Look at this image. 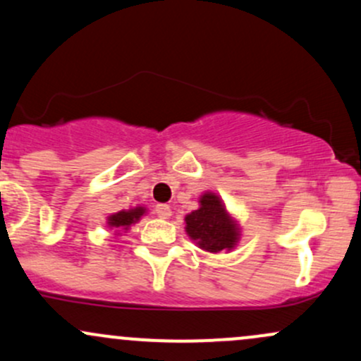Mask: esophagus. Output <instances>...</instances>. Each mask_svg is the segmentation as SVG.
<instances>
[{
  "label": "esophagus",
  "mask_w": 361,
  "mask_h": 361,
  "mask_svg": "<svg viewBox=\"0 0 361 361\" xmlns=\"http://www.w3.org/2000/svg\"><path fill=\"white\" fill-rule=\"evenodd\" d=\"M154 212H156L157 217L169 219V215H171V209H169V205H166V204H157Z\"/></svg>",
  "instance_id": "esophagus-1"
}]
</instances>
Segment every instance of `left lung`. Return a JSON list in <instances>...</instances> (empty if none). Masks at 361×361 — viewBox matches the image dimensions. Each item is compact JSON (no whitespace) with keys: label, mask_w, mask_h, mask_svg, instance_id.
Segmentation results:
<instances>
[{"label":"left lung","mask_w":361,"mask_h":361,"mask_svg":"<svg viewBox=\"0 0 361 361\" xmlns=\"http://www.w3.org/2000/svg\"><path fill=\"white\" fill-rule=\"evenodd\" d=\"M185 222L186 233L205 251H229L239 241V229L234 219L212 192L202 195L200 209L186 215Z\"/></svg>","instance_id":"1"}]
</instances>
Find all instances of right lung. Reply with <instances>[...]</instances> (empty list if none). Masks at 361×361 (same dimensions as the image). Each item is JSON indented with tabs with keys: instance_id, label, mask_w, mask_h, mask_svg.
I'll return each mask as SVG.
<instances>
[{
	"instance_id": "1",
	"label": "right lung",
	"mask_w": 361,
	"mask_h": 361,
	"mask_svg": "<svg viewBox=\"0 0 361 361\" xmlns=\"http://www.w3.org/2000/svg\"><path fill=\"white\" fill-rule=\"evenodd\" d=\"M144 212H146L144 207H135L132 210H120V212L110 215L109 226L115 227V229H128L132 224H135L142 217Z\"/></svg>"
}]
</instances>
